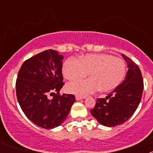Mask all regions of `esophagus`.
<instances>
[{"instance_id": "esophagus-1", "label": "esophagus", "mask_w": 153, "mask_h": 153, "mask_svg": "<svg viewBox=\"0 0 153 153\" xmlns=\"http://www.w3.org/2000/svg\"><path fill=\"white\" fill-rule=\"evenodd\" d=\"M85 97H79V96H76V100H82V99H84Z\"/></svg>"}]
</instances>
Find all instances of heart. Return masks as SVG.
<instances>
[{
    "mask_svg": "<svg viewBox=\"0 0 153 153\" xmlns=\"http://www.w3.org/2000/svg\"><path fill=\"white\" fill-rule=\"evenodd\" d=\"M126 66L123 59L107 53L87 54L79 60L70 57L64 62L63 74L69 80L78 79L67 85L70 93L86 96L98 90L108 92L117 88L126 75Z\"/></svg>",
    "mask_w": 153,
    "mask_h": 153,
    "instance_id": "b5f03b06",
    "label": "heart"
}]
</instances>
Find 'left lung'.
<instances>
[{"instance_id": "8db88e82", "label": "left lung", "mask_w": 153, "mask_h": 153, "mask_svg": "<svg viewBox=\"0 0 153 153\" xmlns=\"http://www.w3.org/2000/svg\"><path fill=\"white\" fill-rule=\"evenodd\" d=\"M129 70L123 83L106 98H98L90 113L105 126L121 125L137 109L143 91V79L140 67L130 58L122 54Z\"/></svg>"}]
</instances>
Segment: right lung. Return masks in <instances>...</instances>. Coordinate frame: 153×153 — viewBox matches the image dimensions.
<instances>
[{
  "label": "right lung",
  "instance_id": "add662e5",
  "mask_svg": "<svg viewBox=\"0 0 153 153\" xmlns=\"http://www.w3.org/2000/svg\"><path fill=\"white\" fill-rule=\"evenodd\" d=\"M63 60L57 51H43L24 62L16 80V94L22 111L31 122L44 129L63 123L76 100L73 94H60L64 85Z\"/></svg>",
  "mask_w": 153,
  "mask_h": 153
}]
</instances>
